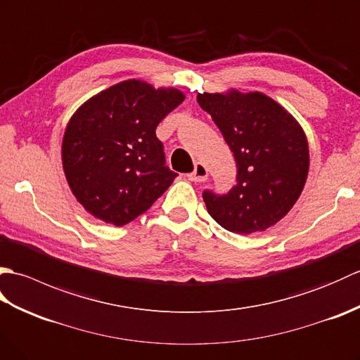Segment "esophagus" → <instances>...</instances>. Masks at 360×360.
<instances>
[{"label": "esophagus", "instance_id": "esophagus-1", "mask_svg": "<svg viewBox=\"0 0 360 360\" xmlns=\"http://www.w3.org/2000/svg\"><path fill=\"white\" fill-rule=\"evenodd\" d=\"M207 178H209V170L201 162H198L195 165V170L188 174V179L192 182H204L207 181Z\"/></svg>", "mask_w": 360, "mask_h": 360}]
</instances>
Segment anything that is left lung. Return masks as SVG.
<instances>
[{"instance_id":"obj_1","label":"left lung","mask_w":360,"mask_h":360,"mask_svg":"<svg viewBox=\"0 0 360 360\" xmlns=\"http://www.w3.org/2000/svg\"><path fill=\"white\" fill-rule=\"evenodd\" d=\"M196 101L223 133L236 160V186L227 195L204 192L210 217L233 233L264 232L288 215L309 170L302 125L259 91L200 93Z\"/></svg>"}]
</instances>
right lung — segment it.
<instances>
[{"label":"right lung","instance_id":"1","mask_svg":"<svg viewBox=\"0 0 360 360\" xmlns=\"http://www.w3.org/2000/svg\"><path fill=\"white\" fill-rule=\"evenodd\" d=\"M176 88L129 79L89 97L68 122L62 164L83 209L106 224L125 226L170 187L156 127L184 102Z\"/></svg>","mask_w":360,"mask_h":360}]
</instances>
